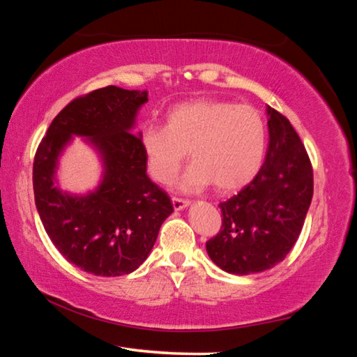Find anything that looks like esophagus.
I'll return each instance as SVG.
<instances>
[{
	"label": "esophagus",
	"mask_w": 357,
	"mask_h": 357,
	"mask_svg": "<svg viewBox=\"0 0 357 357\" xmlns=\"http://www.w3.org/2000/svg\"><path fill=\"white\" fill-rule=\"evenodd\" d=\"M172 202H173L174 211H183V209H185L190 204L189 200H183V198H176V197H174Z\"/></svg>",
	"instance_id": "1"
}]
</instances>
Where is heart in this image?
Wrapping results in <instances>:
<instances>
[{
  "mask_svg": "<svg viewBox=\"0 0 357 357\" xmlns=\"http://www.w3.org/2000/svg\"><path fill=\"white\" fill-rule=\"evenodd\" d=\"M266 124L257 108L227 100L195 99L174 105L165 128L144 126L140 148L155 183L170 184L189 151L193 162L178 181L181 192H198L214 183L220 192L241 189L263 164Z\"/></svg>",
  "mask_w": 357,
  "mask_h": 357,
  "instance_id": "obj_1",
  "label": "heart"
}]
</instances>
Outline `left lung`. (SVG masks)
<instances>
[{
	"label": "left lung",
	"instance_id": "obj_1",
	"mask_svg": "<svg viewBox=\"0 0 357 357\" xmlns=\"http://www.w3.org/2000/svg\"><path fill=\"white\" fill-rule=\"evenodd\" d=\"M269 146L263 167L238 195L219 204L222 228L206 243L209 258L229 274L274 268L298 241L313 195V172L289 121L268 105Z\"/></svg>",
	"mask_w": 357,
	"mask_h": 357
}]
</instances>
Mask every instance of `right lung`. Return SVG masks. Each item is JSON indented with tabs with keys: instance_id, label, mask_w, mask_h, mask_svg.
Returning <instances> with one entry per match:
<instances>
[{
	"instance_id": "obj_1",
	"label": "right lung",
	"mask_w": 357,
	"mask_h": 357,
	"mask_svg": "<svg viewBox=\"0 0 357 357\" xmlns=\"http://www.w3.org/2000/svg\"><path fill=\"white\" fill-rule=\"evenodd\" d=\"M148 91L107 86L72 100L52 121L34 157V202L48 238L82 271L102 277L130 274L153 250L173 213L167 193L148 178L134 132ZM80 136L101 160L98 185L84 194L63 191L59 159Z\"/></svg>"
}]
</instances>
